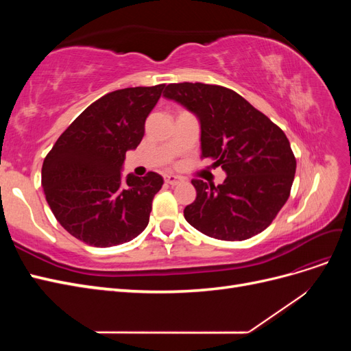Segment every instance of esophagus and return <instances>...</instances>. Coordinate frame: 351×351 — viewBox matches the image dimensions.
<instances>
[{
  "label": "esophagus",
  "mask_w": 351,
  "mask_h": 351,
  "mask_svg": "<svg viewBox=\"0 0 351 351\" xmlns=\"http://www.w3.org/2000/svg\"><path fill=\"white\" fill-rule=\"evenodd\" d=\"M180 182H182V178L174 176V174H167L165 176V183L169 186H177Z\"/></svg>",
  "instance_id": "obj_1"
}]
</instances>
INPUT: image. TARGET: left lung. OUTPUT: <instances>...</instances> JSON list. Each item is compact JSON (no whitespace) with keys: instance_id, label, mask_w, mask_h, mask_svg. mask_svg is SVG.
<instances>
[{"instance_id":"obj_1","label":"left lung","mask_w":351,"mask_h":351,"mask_svg":"<svg viewBox=\"0 0 351 351\" xmlns=\"http://www.w3.org/2000/svg\"><path fill=\"white\" fill-rule=\"evenodd\" d=\"M164 97L197 117L202 158L227 174L218 186L192 180L196 199L184 208L186 221L209 237L228 241L263 231L289 199L295 174L284 132L224 86L171 83Z\"/></svg>"}]
</instances>
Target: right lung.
Returning a JSON list of instances; mask_svg holds the SVG:
<instances>
[{
	"label": "right lung",
	"mask_w": 351,
	"mask_h": 351,
	"mask_svg": "<svg viewBox=\"0 0 351 351\" xmlns=\"http://www.w3.org/2000/svg\"><path fill=\"white\" fill-rule=\"evenodd\" d=\"M165 84L104 95L74 120L44 159L42 187L52 214L73 237L95 247L133 240L146 228L162 177L121 169Z\"/></svg>",
	"instance_id": "right-lung-1"
}]
</instances>
